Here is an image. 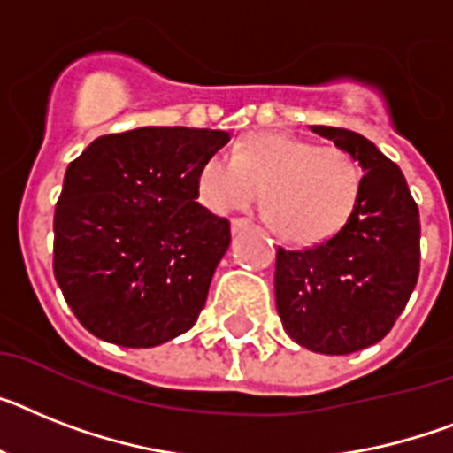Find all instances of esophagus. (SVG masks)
<instances>
[{
    "label": "esophagus",
    "mask_w": 453,
    "mask_h": 453,
    "mask_svg": "<svg viewBox=\"0 0 453 453\" xmlns=\"http://www.w3.org/2000/svg\"><path fill=\"white\" fill-rule=\"evenodd\" d=\"M233 234H239V233H244V230H249L250 227V220L246 219H233Z\"/></svg>",
    "instance_id": "34e87169"
}]
</instances>
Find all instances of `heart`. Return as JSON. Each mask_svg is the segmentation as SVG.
<instances>
[{"label": "heart", "instance_id": "obj_1", "mask_svg": "<svg viewBox=\"0 0 453 453\" xmlns=\"http://www.w3.org/2000/svg\"><path fill=\"white\" fill-rule=\"evenodd\" d=\"M200 203L230 214L256 203L292 244H318L348 223L362 173L348 151L315 147L283 133H253L234 147L233 161L209 156L197 170Z\"/></svg>", "mask_w": 453, "mask_h": 453}]
</instances>
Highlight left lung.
Segmentation results:
<instances>
[{
  "instance_id": "obj_1",
  "label": "left lung",
  "mask_w": 453,
  "mask_h": 453,
  "mask_svg": "<svg viewBox=\"0 0 453 453\" xmlns=\"http://www.w3.org/2000/svg\"><path fill=\"white\" fill-rule=\"evenodd\" d=\"M362 168L359 197L334 237L276 250V311L288 336L320 355L378 343L403 313L419 276V209L401 168L348 128L311 127Z\"/></svg>"
}]
</instances>
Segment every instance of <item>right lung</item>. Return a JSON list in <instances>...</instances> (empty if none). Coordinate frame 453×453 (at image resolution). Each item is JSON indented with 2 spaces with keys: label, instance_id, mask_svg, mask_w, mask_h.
I'll return each instance as SVG.
<instances>
[{
  "label": "right lung",
  "instance_id": "add662e5",
  "mask_svg": "<svg viewBox=\"0 0 453 453\" xmlns=\"http://www.w3.org/2000/svg\"><path fill=\"white\" fill-rule=\"evenodd\" d=\"M230 133L142 127L101 135L64 174L55 279L96 338L154 348L188 332L230 246V220L197 200V170Z\"/></svg>",
  "mask_w": 453,
  "mask_h": 453
}]
</instances>
